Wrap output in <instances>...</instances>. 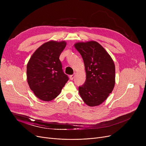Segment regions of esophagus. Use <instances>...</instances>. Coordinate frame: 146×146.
Listing matches in <instances>:
<instances>
[{"mask_svg": "<svg viewBox=\"0 0 146 146\" xmlns=\"http://www.w3.org/2000/svg\"><path fill=\"white\" fill-rule=\"evenodd\" d=\"M74 78V74H72V75H70V80H73Z\"/></svg>", "mask_w": 146, "mask_h": 146, "instance_id": "esophagus-1", "label": "esophagus"}]
</instances>
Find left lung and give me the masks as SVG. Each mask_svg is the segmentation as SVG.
I'll return each mask as SVG.
<instances>
[{
  "instance_id": "left-lung-1",
  "label": "left lung",
  "mask_w": 146,
  "mask_h": 146,
  "mask_svg": "<svg viewBox=\"0 0 146 146\" xmlns=\"http://www.w3.org/2000/svg\"><path fill=\"white\" fill-rule=\"evenodd\" d=\"M83 60L86 74L85 83L79 87L82 100L89 106L103 103L112 92L115 83V67L110 55L95 41L74 45Z\"/></svg>"
}]
</instances>
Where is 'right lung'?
<instances>
[{
	"label": "right lung",
	"instance_id": "add662e5",
	"mask_svg": "<svg viewBox=\"0 0 146 146\" xmlns=\"http://www.w3.org/2000/svg\"><path fill=\"white\" fill-rule=\"evenodd\" d=\"M66 46L64 41H49L38 47L27 67V82L34 95L48 102L55 99L68 80L59 57Z\"/></svg>",
	"mask_w": 146,
	"mask_h": 146
}]
</instances>
